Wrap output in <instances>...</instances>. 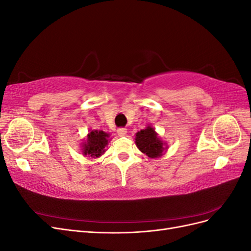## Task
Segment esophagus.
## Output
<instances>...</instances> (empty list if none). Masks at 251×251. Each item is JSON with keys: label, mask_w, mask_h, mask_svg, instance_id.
I'll return each mask as SVG.
<instances>
[{"label": "esophagus", "mask_w": 251, "mask_h": 251, "mask_svg": "<svg viewBox=\"0 0 251 251\" xmlns=\"http://www.w3.org/2000/svg\"><path fill=\"white\" fill-rule=\"evenodd\" d=\"M126 127H119L118 130H117V134L119 135V136H125L126 134Z\"/></svg>", "instance_id": "1"}]
</instances>
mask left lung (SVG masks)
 Returning <instances> with one entry per match:
<instances>
[{
    "label": "left lung",
    "instance_id": "8db88e82",
    "mask_svg": "<svg viewBox=\"0 0 251 251\" xmlns=\"http://www.w3.org/2000/svg\"><path fill=\"white\" fill-rule=\"evenodd\" d=\"M135 143L137 148L150 158H158L163 155L165 143L158 137V134L151 126L136 133Z\"/></svg>",
    "mask_w": 251,
    "mask_h": 251
}]
</instances>
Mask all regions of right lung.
Returning a JSON list of instances; mask_svg holds the SVG:
<instances>
[{
	"instance_id": "obj_1",
	"label": "right lung",
	"mask_w": 251,
	"mask_h": 251,
	"mask_svg": "<svg viewBox=\"0 0 251 251\" xmlns=\"http://www.w3.org/2000/svg\"><path fill=\"white\" fill-rule=\"evenodd\" d=\"M109 137L110 134L103 131H91L87 136V140L81 146L82 154L92 158L101 156L105 151V147L108 146Z\"/></svg>"
}]
</instances>
